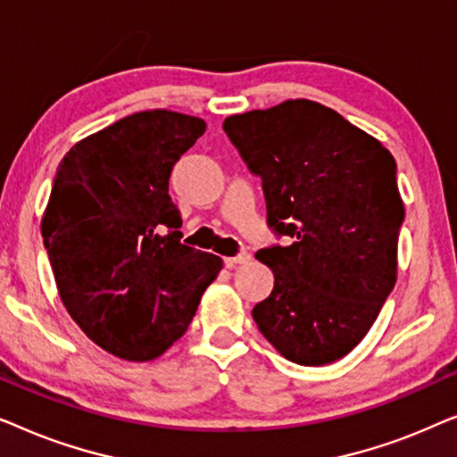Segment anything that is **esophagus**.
Returning <instances> with one entry per match:
<instances>
[{
  "label": "esophagus",
  "mask_w": 457,
  "mask_h": 457,
  "mask_svg": "<svg viewBox=\"0 0 457 457\" xmlns=\"http://www.w3.org/2000/svg\"><path fill=\"white\" fill-rule=\"evenodd\" d=\"M252 260V255L249 253H241V255H235V258H224V266L228 268V270H233L239 264H247V262Z\"/></svg>",
  "instance_id": "34e87169"
}]
</instances>
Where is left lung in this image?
<instances>
[{
	"mask_svg": "<svg viewBox=\"0 0 457 457\" xmlns=\"http://www.w3.org/2000/svg\"><path fill=\"white\" fill-rule=\"evenodd\" d=\"M224 133L262 177L268 224L291 237L260 249L274 289L252 316L289 361L345 358L397 280L403 202L395 158L339 112L312 99L228 116Z\"/></svg>",
	"mask_w": 457,
	"mask_h": 457,
	"instance_id": "obj_1",
	"label": "left lung"
}]
</instances>
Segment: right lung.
Returning a JSON list of instances; mask_svg holds the SVG:
<instances>
[{
  "label": "right lung",
  "instance_id": "1",
  "mask_svg": "<svg viewBox=\"0 0 457 457\" xmlns=\"http://www.w3.org/2000/svg\"><path fill=\"white\" fill-rule=\"evenodd\" d=\"M204 133L197 116L143 110L74 143L55 172L41 235L58 295L116 358H160L222 270L218 255L180 243L168 195L172 166Z\"/></svg>",
  "mask_w": 457,
  "mask_h": 457
}]
</instances>
